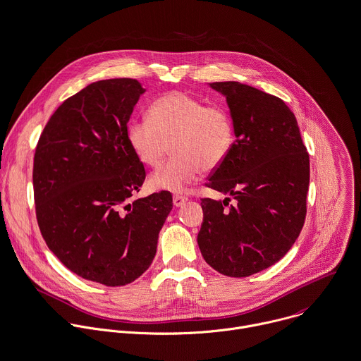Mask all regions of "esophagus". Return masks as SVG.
I'll return each instance as SVG.
<instances>
[{
  "label": "esophagus",
  "mask_w": 361,
  "mask_h": 361,
  "mask_svg": "<svg viewBox=\"0 0 361 361\" xmlns=\"http://www.w3.org/2000/svg\"><path fill=\"white\" fill-rule=\"evenodd\" d=\"M187 202V197H183V195H174L173 197V204H174V207H181L183 204H185Z\"/></svg>",
  "instance_id": "obj_1"
}]
</instances>
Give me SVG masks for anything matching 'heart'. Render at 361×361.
<instances>
[{"label":"heart","mask_w":361,"mask_h":361,"mask_svg":"<svg viewBox=\"0 0 361 361\" xmlns=\"http://www.w3.org/2000/svg\"><path fill=\"white\" fill-rule=\"evenodd\" d=\"M128 142L139 160L159 167L173 146L174 157L152 177L156 188L183 192L204 170L216 169L235 143L233 122L219 105L174 91L154 99L149 118L128 126Z\"/></svg>","instance_id":"1"}]
</instances>
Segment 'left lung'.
<instances>
[{
    "mask_svg": "<svg viewBox=\"0 0 361 361\" xmlns=\"http://www.w3.org/2000/svg\"><path fill=\"white\" fill-rule=\"evenodd\" d=\"M228 102L235 143L207 185L231 198H204L198 246L228 277H247L281 260L307 215L310 156L286 102L238 81L209 82Z\"/></svg>",
    "mask_w": 361,
    "mask_h": 361,
    "instance_id": "1",
    "label": "left lung"
}]
</instances>
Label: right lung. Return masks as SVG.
<instances>
[{
    "mask_svg": "<svg viewBox=\"0 0 361 361\" xmlns=\"http://www.w3.org/2000/svg\"><path fill=\"white\" fill-rule=\"evenodd\" d=\"M146 90L133 78L91 82L46 123L33 159L40 233L77 276L126 286L152 264L173 208L169 191L130 202L146 171L128 142V122Z\"/></svg>",
    "mask_w": 361,
    "mask_h": 361,
    "instance_id": "add662e5",
    "label": "right lung"
}]
</instances>
